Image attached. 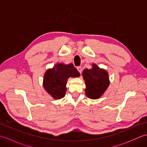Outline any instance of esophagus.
<instances>
[{"mask_svg": "<svg viewBox=\"0 0 147 147\" xmlns=\"http://www.w3.org/2000/svg\"><path fill=\"white\" fill-rule=\"evenodd\" d=\"M77 69H78V72H79L80 74H82V67H81V66L77 67Z\"/></svg>", "mask_w": 147, "mask_h": 147, "instance_id": "34e87169", "label": "esophagus"}]
</instances>
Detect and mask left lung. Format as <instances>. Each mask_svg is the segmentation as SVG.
Here are the masks:
<instances>
[{"label":"left lung","instance_id":"8db88e82","mask_svg":"<svg viewBox=\"0 0 147 147\" xmlns=\"http://www.w3.org/2000/svg\"><path fill=\"white\" fill-rule=\"evenodd\" d=\"M82 74L86 85V95L92 99L99 98L109 85L107 72L93 64L92 68L84 69Z\"/></svg>","mask_w":147,"mask_h":147}]
</instances>
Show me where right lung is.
<instances>
[{
    "label": "right lung",
    "instance_id": "obj_1",
    "mask_svg": "<svg viewBox=\"0 0 147 147\" xmlns=\"http://www.w3.org/2000/svg\"><path fill=\"white\" fill-rule=\"evenodd\" d=\"M80 73L73 64H57L47 70L43 76L45 90L54 99L63 98L66 91V83L69 77H79Z\"/></svg>",
    "mask_w": 147,
    "mask_h": 147
}]
</instances>
